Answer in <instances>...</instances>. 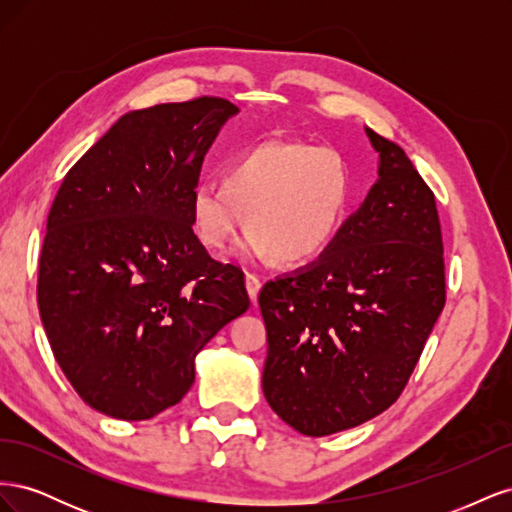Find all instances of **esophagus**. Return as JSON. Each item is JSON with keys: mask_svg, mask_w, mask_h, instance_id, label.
<instances>
[{"mask_svg": "<svg viewBox=\"0 0 512 512\" xmlns=\"http://www.w3.org/2000/svg\"><path fill=\"white\" fill-rule=\"evenodd\" d=\"M245 288H247V294H250V301L256 303L258 292H260V280L254 273H245Z\"/></svg>", "mask_w": 512, "mask_h": 512, "instance_id": "1", "label": "esophagus"}]
</instances>
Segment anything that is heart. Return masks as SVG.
Instances as JSON below:
<instances>
[{
	"label": "heart",
	"mask_w": 512,
	"mask_h": 512,
	"mask_svg": "<svg viewBox=\"0 0 512 512\" xmlns=\"http://www.w3.org/2000/svg\"><path fill=\"white\" fill-rule=\"evenodd\" d=\"M350 194L352 170L337 149L271 138L237 153L224 181L194 185L192 226L205 247L224 250L250 222L247 258L299 265L335 239Z\"/></svg>",
	"instance_id": "b5f03b06"
}]
</instances>
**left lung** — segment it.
I'll return each instance as SVG.
<instances>
[{
	"label": "left lung",
	"mask_w": 512,
	"mask_h": 512,
	"mask_svg": "<svg viewBox=\"0 0 512 512\" xmlns=\"http://www.w3.org/2000/svg\"><path fill=\"white\" fill-rule=\"evenodd\" d=\"M378 181L318 260L260 290L262 391L303 436L378 416L404 391L446 301L436 198L393 141L365 128Z\"/></svg>",
	"instance_id": "1"
}]
</instances>
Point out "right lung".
<instances>
[{"label":"right lung","instance_id":"1","mask_svg":"<svg viewBox=\"0 0 512 512\" xmlns=\"http://www.w3.org/2000/svg\"><path fill=\"white\" fill-rule=\"evenodd\" d=\"M239 108L224 98L123 115L53 200L38 307L55 361L87 406L147 421L179 404L194 359L250 307L243 271L192 230L200 168Z\"/></svg>","mask_w":512,"mask_h":512}]
</instances>
